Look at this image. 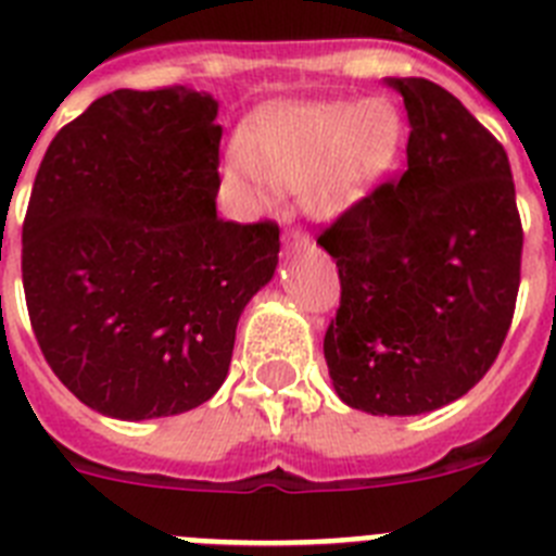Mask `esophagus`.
<instances>
[{
    "instance_id": "34e87169",
    "label": "esophagus",
    "mask_w": 556,
    "mask_h": 556,
    "mask_svg": "<svg viewBox=\"0 0 556 556\" xmlns=\"http://www.w3.org/2000/svg\"><path fill=\"white\" fill-rule=\"evenodd\" d=\"M311 249V238H307L305 231H291L288 235V251H307Z\"/></svg>"
}]
</instances>
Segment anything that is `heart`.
Wrapping results in <instances>:
<instances>
[{"label":"heart","mask_w":556,"mask_h":556,"mask_svg":"<svg viewBox=\"0 0 556 556\" xmlns=\"http://www.w3.org/2000/svg\"><path fill=\"white\" fill-rule=\"evenodd\" d=\"M403 144L405 119L386 98L282 105L240 134L226 185L254 210L271 206L277 190L299 187L311 215L336 218L392 176Z\"/></svg>","instance_id":"heart-1"}]
</instances>
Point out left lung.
<instances>
[{"instance_id":"obj_1","label":"left lung","mask_w":556,"mask_h":556,"mask_svg":"<svg viewBox=\"0 0 556 556\" xmlns=\"http://www.w3.org/2000/svg\"><path fill=\"white\" fill-rule=\"evenodd\" d=\"M386 84L408 111V167L318 235L341 279L325 358L350 408L414 417L470 392L498 358L523 229L498 139L425 77Z\"/></svg>"}]
</instances>
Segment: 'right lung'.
Instances as JSON below:
<instances>
[{"label":"right lung","mask_w":556,"mask_h":556,"mask_svg":"<svg viewBox=\"0 0 556 556\" xmlns=\"http://www.w3.org/2000/svg\"><path fill=\"white\" fill-rule=\"evenodd\" d=\"M218 100L117 89L55 134L22 226L33 332L94 412L156 419L229 375L249 299L271 282L279 226L218 218Z\"/></svg>","instance_id":"1"}]
</instances>
